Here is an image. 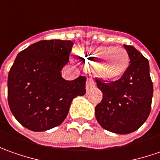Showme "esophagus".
<instances>
[{
	"label": "esophagus",
	"mask_w": 160,
	"mask_h": 160,
	"mask_svg": "<svg viewBox=\"0 0 160 160\" xmlns=\"http://www.w3.org/2000/svg\"><path fill=\"white\" fill-rule=\"evenodd\" d=\"M96 87V81L93 80V78H88L87 82H86V89L88 91L90 90L92 88Z\"/></svg>",
	"instance_id": "34e87169"
}]
</instances>
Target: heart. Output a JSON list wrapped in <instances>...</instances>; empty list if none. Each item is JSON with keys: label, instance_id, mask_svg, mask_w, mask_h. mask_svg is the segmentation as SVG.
<instances>
[{"label": "heart", "instance_id": "b5f03b06", "mask_svg": "<svg viewBox=\"0 0 160 160\" xmlns=\"http://www.w3.org/2000/svg\"><path fill=\"white\" fill-rule=\"evenodd\" d=\"M77 58L85 64H95V71L103 80H116L126 72L130 58L123 48L112 46L81 48Z\"/></svg>", "mask_w": 160, "mask_h": 160}]
</instances>
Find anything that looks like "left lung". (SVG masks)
Wrapping results in <instances>:
<instances>
[{
	"label": "left lung",
	"mask_w": 160,
	"mask_h": 160,
	"mask_svg": "<svg viewBox=\"0 0 160 160\" xmlns=\"http://www.w3.org/2000/svg\"><path fill=\"white\" fill-rule=\"evenodd\" d=\"M130 64L120 79L104 82L97 79L102 99L96 106V118L102 128L127 135L145 122L152 107L153 85L149 62L133 46L124 45Z\"/></svg>",
	"instance_id": "8db88e82"
}]
</instances>
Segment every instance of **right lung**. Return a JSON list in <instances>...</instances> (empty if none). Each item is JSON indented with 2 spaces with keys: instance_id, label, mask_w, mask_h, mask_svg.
<instances>
[{
  "instance_id": "obj_1",
  "label": "right lung",
  "mask_w": 160,
  "mask_h": 160,
  "mask_svg": "<svg viewBox=\"0 0 160 160\" xmlns=\"http://www.w3.org/2000/svg\"><path fill=\"white\" fill-rule=\"evenodd\" d=\"M72 46L71 41H41L17 56L8 72V102L16 119L26 128L41 132L58 127L72 101L85 95V76L65 80L61 74Z\"/></svg>"
}]
</instances>
